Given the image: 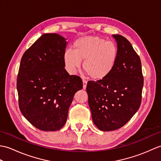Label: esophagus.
<instances>
[{"label":"esophagus","instance_id":"obj_1","mask_svg":"<svg viewBox=\"0 0 161 161\" xmlns=\"http://www.w3.org/2000/svg\"><path fill=\"white\" fill-rule=\"evenodd\" d=\"M83 88L84 89H86V85H87V81L86 80H84V79H83Z\"/></svg>","mask_w":161,"mask_h":161}]
</instances>
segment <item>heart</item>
<instances>
[{"instance_id": "obj_1", "label": "heart", "mask_w": 161, "mask_h": 161, "mask_svg": "<svg viewBox=\"0 0 161 161\" xmlns=\"http://www.w3.org/2000/svg\"><path fill=\"white\" fill-rule=\"evenodd\" d=\"M74 51L67 50L64 61L67 70L75 73L83 61L85 72L94 80H102L114 70L118 57L117 47L111 41L99 36H84L73 43Z\"/></svg>"}]
</instances>
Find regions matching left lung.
Returning a JSON list of instances; mask_svg holds the SVG:
<instances>
[{
    "label": "left lung",
    "mask_w": 161,
    "mask_h": 161,
    "mask_svg": "<svg viewBox=\"0 0 161 161\" xmlns=\"http://www.w3.org/2000/svg\"><path fill=\"white\" fill-rule=\"evenodd\" d=\"M118 57L111 74L100 80L88 81V105L94 124L101 131L124 126L141 106L144 79L140 57L125 37L114 35Z\"/></svg>",
    "instance_id": "obj_1"
}]
</instances>
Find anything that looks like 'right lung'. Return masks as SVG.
Masks as SVG:
<instances>
[{"label":"right lung","instance_id":"right-lung-1","mask_svg":"<svg viewBox=\"0 0 161 161\" xmlns=\"http://www.w3.org/2000/svg\"><path fill=\"white\" fill-rule=\"evenodd\" d=\"M66 44V39L57 34H44L20 61L16 84L19 108L42 131L63 127L75 93L83 88L81 79L64 68Z\"/></svg>","mask_w":161,"mask_h":161}]
</instances>
